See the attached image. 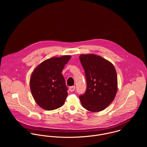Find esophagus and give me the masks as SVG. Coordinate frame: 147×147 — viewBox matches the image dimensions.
<instances>
[{
	"label": "esophagus",
	"mask_w": 147,
	"mask_h": 147,
	"mask_svg": "<svg viewBox=\"0 0 147 147\" xmlns=\"http://www.w3.org/2000/svg\"><path fill=\"white\" fill-rule=\"evenodd\" d=\"M75 86H70L69 88V90L70 92H73V91L75 90Z\"/></svg>",
	"instance_id": "34e87169"
}]
</instances>
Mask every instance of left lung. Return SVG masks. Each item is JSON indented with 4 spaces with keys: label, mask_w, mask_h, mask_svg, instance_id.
I'll return each instance as SVG.
<instances>
[{
    "label": "left lung",
    "mask_w": 147,
    "mask_h": 147,
    "mask_svg": "<svg viewBox=\"0 0 147 147\" xmlns=\"http://www.w3.org/2000/svg\"><path fill=\"white\" fill-rule=\"evenodd\" d=\"M79 59L87 85L85 93L79 96L81 104L88 111H102L113 102L117 92L115 68L111 62L95 54H82Z\"/></svg>",
    "instance_id": "obj_1"
}]
</instances>
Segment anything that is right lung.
Wrapping results in <instances>:
<instances>
[{"label": "right lung", "mask_w": 147, "mask_h": 147, "mask_svg": "<svg viewBox=\"0 0 147 147\" xmlns=\"http://www.w3.org/2000/svg\"><path fill=\"white\" fill-rule=\"evenodd\" d=\"M70 55L54 57L39 64L33 71L30 87L36 103L43 109L53 110L63 106L67 97V86L62 72Z\"/></svg>", "instance_id": "right-lung-1"}]
</instances>
